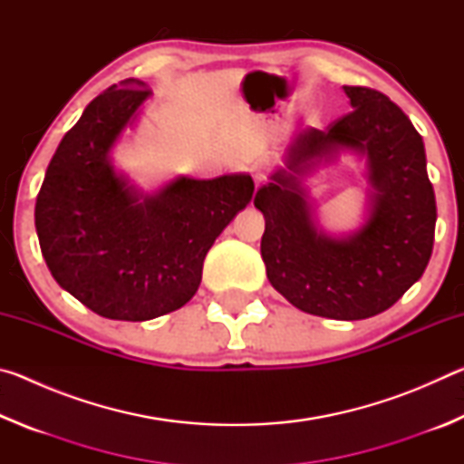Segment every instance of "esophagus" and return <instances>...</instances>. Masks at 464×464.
Wrapping results in <instances>:
<instances>
[{
  "label": "esophagus",
  "mask_w": 464,
  "mask_h": 464,
  "mask_svg": "<svg viewBox=\"0 0 464 464\" xmlns=\"http://www.w3.org/2000/svg\"><path fill=\"white\" fill-rule=\"evenodd\" d=\"M251 174H254L256 184H262L266 179V174H268V161L257 160L254 166H251Z\"/></svg>",
  "instance_id": "1"
}]
</instances>
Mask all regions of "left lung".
Listing matches in <instances>:
<instances>
[{
	"instance_id": "1",
	"label": "left lung",
	"mask_w": 464,
	"mask_h": 464,
	"mask_svg": "<svg viewBox=\"0 0 464 464\" xmlns=\"http://www.w3.org/2000/svg\"><path fill=\"white\" fill-rule=\"evenodd\" d=\"M350 114L327 130L298 132L285 168L257 190L270 285L311 315L356 321L392 307L421 278L434 247L436 198L420 132L384 93L343 85ZM340 150L367 161V218L334 238L314 221L302 182Z\"/></svg>"
}]
</instances>
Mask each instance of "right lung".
I'll list each match as a JSON object with an SVG mask.
<instances>
[{
    "instance_id": "add662e5",
    "label": "right lung",
    "mask_w": 464,
    "mask_h": 464,
    "mask_svg": "<svg viewBox=\"0 0 464 464\" xmlns=\"http://www.w3.org/2000/svg\"><path fill=\"white\" fill-rule=\"evenodd\" d=\"M145 82L124 80L85 106L46 168L34 225L61 288L98 315L147 321L196 295L215 239L254 196L249 174L178 176L153 194L116 171L112 149L140 106Z\"/></svg>"
}]
</instances>
